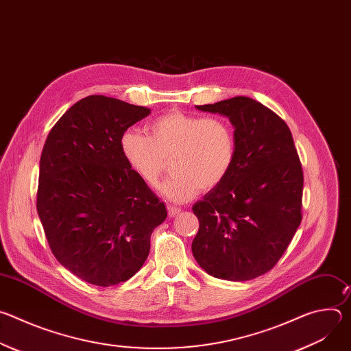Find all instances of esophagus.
I'll list each match as a JSON object with an SVG mask.
<instances>
[{"label":"esophagus","mask_w":351,"mask_h":351,"mask_svg":"<svg viewBox=\"0 0 351 351\" xmlns=\"http://www.w3.org/2000/svg\"><path fill=\"white\" fill-rule=\"evenodd\" d=\"M180 211H182V210L178 208V207H168V214H169L171 218H175L176 215H179Z\"/></svg>","instance_id":"obj_1"}]
</instances>
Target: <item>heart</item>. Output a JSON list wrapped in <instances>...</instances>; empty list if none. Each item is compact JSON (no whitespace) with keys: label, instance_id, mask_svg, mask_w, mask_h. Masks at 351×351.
Segmentation results:
<instances>
[{"label":"heart","instance_id":"1","mask_svg":"<svg viewBox=\"0 0 351 351\" xmlns=\"http://www.w3.org/2000/svg\"><path fill=\"white\" fill-rule=\"evenodd\" d=\"M119 147L130 169L148 187L160 186L169 161L173 173L162 191L172 202L182 203L199 189L208 191L225 180L236 157V136L223 118L172 110L149 122L147 134L126 130Z\"/></svg>","mask_w":351,"mask_h":351}]
</instances>
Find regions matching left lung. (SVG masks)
I'll return each instance as SVG.
<instances>
[{"label": "left lung", "mask_w": 351, "mask_h": 351, "mask_svg": "<svg viewBox=\"0 0 351 351\" xmlns=\"http://www.w3.org/2000/svg\"><path fill=\"white\" fill-rule=\"evenodd\" d=\"M197 110L229 118L236 157L225 180L193 206L199 223L193 256L214 278L254 279L276 265L303 218L304 176L291 132L243 95Z\"/></svg>", "instance_id": "8db88e82"}]
</instances>
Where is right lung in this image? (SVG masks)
Segmentation results:
<instances>
[{
  "label": "right lung",
  "mask_w": 351,
  "mask_h": 351,
  "mask_svg": "<svg viewBox=\"0 0 351 351\" xmlns=\"http://www.w3.org/2000/svg\"><path fill=\"white\" fill-rule=\"evenodd\" d=\"M152 110L106 95L72 106L45 140L37 213L53 254L95 286L130 279L167 208L125 161L119 140Z\"/></svg>",
  "instance_id": "right-lung-1"
}]
</instances>
